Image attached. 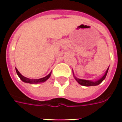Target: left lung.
<instances>
[{"instance_id":"left-lung-1","label":"left lung","mask_w":122,"mask_h":122,"mask_svg":"<svg viewBox=\"0 0 122 122\" xmlns=\"http://www.w3.org/2000/svg\"><path fill=\"white\" fill-rule=\"evenodd\" d=\"M108 71H109V68L107 69L105 75L102 77L101 78H100L99 79L96 80V81H91V80H86V79H79V78L76 77L74 75V73H73V76L75 79V80L81 86H98L101 83H102V81L105 79L106 76L107 75V73H108Z\"/></svg>"}]
</instances>
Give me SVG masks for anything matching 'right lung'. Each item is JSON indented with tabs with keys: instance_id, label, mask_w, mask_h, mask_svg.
<instances>
[{
	"instance_id": "add662e5",
	"label": "right lung",
	"mask_w": 122,
	"mask_h": 122,
	"mask_svg": "<svg viewBox=\"0 0 122 122\" xmlns=\"http://www.w3.org/2000/svg\"><path fill=\"white\" fill-rule=\"evenodd\" d=\"M15 70H16V73L17 74V75L19 76V77L20 78V79H21L22 81L24 82V83H32V84H37V83H43V82L46 81L50 77L51 74V72L48 75H47L45 77L38 79H29V78L24 77L21 73L18 71V70L17 68H15Z\"/></svg>"
}]
</instances>
